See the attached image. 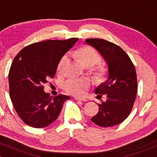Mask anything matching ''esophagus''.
I'll use <instances>...</instances> for the list:
<instances>
[{"label":"esophagus","instance_id":"34e87169","mask_svg":"<svg viewBox=\"0 0 157 157\" xmlns=\"http://www.w3.org/2000/svg\"><path fill=\"white\" fill-rule=\"evenodd\" d=\"M74 99L77 101H87V99L81 98H78V97H74Z\"/></svg>","mask_w":157,"mask_h":157}]
</instances>
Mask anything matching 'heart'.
<instances>
[{
	"instance_id": "heart-1",
	"label": "heart",
	"mask_w": 157,
	"mask_h": 157,
	"mask_svg": "<svg viewBox=\"0 0 157 157\" xmlns=\"http://www.w3.org/2000/svg\"><path fill=\"white\" fill-rule=\"evenodd\" d=\"M74 56L83 67H94L101 61V56L91 46L85 45L80 48L74 52ZM68 62V56H63L57 64V71L61 74L64 70V67ZM105 74V69L100 68L96 72V76L98 79H102ZM90 84L87 80L80 79H69L63 84V88L67 93L75 96H81L88 90Z\"/></svg>"
}]
</instances>
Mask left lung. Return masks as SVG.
<instances>
[{
    "mask_svg": "<svg viewBox=\"0 0 157 157\" xmlns=\"http://www.w3.org/2000/svg\"><path fill=\"white\" fill-rule=\"evenodd\" d=\"M86 42L97 49L108 67V78L95 89V94L107 96L98 104L99 111L91 121L101 127L114 126L129 115L137 94V77L134 64L121 47L101 39H87Z\"/></svg>",
    "mask_w": 157,
    "mask_h": 157,
    "instance_id": "obj_1",
    "label": "left lung"
}]
</instances>
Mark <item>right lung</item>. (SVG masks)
I'll return each mask as SVG.
<instances>
[{"instance_id": "obj_1", "label": "right lung", "mask_w": 157, "mask_h": 157, "mask_svg": "<svg viewBox=\"0 0 157 157\" xmlns=\"http://www.w3.org/2000/svg\"><path fill=\"white\" fill-rule=\"evenodd\" d=\"M77 40L71 38L36 42L23 48L14 57L8 75L10 97L18 116L29 126L50 125L70 99L63 94L52 98L44 91L43 84L53 78L59 60Z\"/></svg>"}]
</instances>
